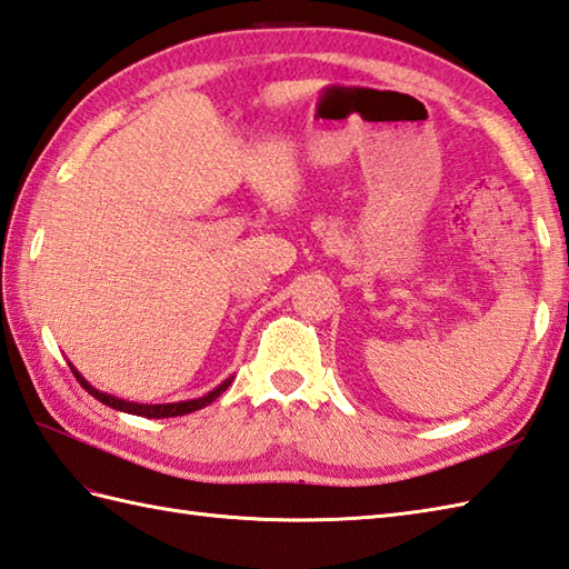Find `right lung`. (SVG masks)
I'll return each instance as SVG.
<instances>
[{
	"label": "right lung",
	"mask_w": 569,
	"mask_h": 569,
	"mask_svg": "<svg viewBox=\"0 0 569 569\" xmlns=\"http://www.w3.org/2000/svg\"><path fill=\"white\" fill-rule=\"evenodd\" d=\"M74 378L79 380V386H82L89 395H94V398L103 405H109L113 409H118V412H128V415H136V417H148V419H164V417H181V415H189V412H196V409H201L210 402H216L220 395L230 388V382L234 380V376L224 378L218 388L210 390L208 395H203V398H196V400H183V402H167V405H140V402H130V400H121V398H113V395L109 392H101L97 390L94 386H89V382L84 380V376L77 371V368L70 363Z\"/></svg>",
	"instance_id": "obj_1"
}]
</instances>
